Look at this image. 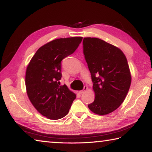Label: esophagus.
<instances>
[{
	"label": "esophagus",
	"mask_w": 152,
	"mask_h": 152,
	"mask_svg": "<svg viewBox=\"0 0 152 152\" xmlns=\"http://www.w3.org/2000/svg\"><path fill=\"white\" fill-rule=\"evenodd\" d=\"M87 89H88V86H84L83 90H82V91H80L79 93H80V94H83V93H84V92H85L87 91Z\"/></svg>",
	"instance_id": "1"
}]
</instances>
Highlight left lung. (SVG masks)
Wrapping results in <instances>:
<instances>
[{
    "label": "left lung",
    "mask_w": 152,
    "mask_h": 152,
    "mask_svg": "<svg viewBox=\"0 0 152 152\" xmlns=\"http://www.w3.org/2000/svg\"><path fill=\"white\" fill-rule=\"evenodd\" d=\"M83 52L95 93L94 102L88 107L95 114H109L124 101L130 88L127 58L119 48L96 37L84 38Z\"/></svg>",
    "instance_id": "8db88e82"
}]
</instances>
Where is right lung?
Instances as JSON below:
<instances>
[{"instance_id": "right-lung-1", "label": "right lung", "mask_w": 152, "mask_h": 152, "mask_svg": "<svg viewBox=\"0 0 152 152\" xmlns=\"http://www.w3.org/2000/svg\"><path fill=\"white\" fill-rule=\"evenodd\" d=\"M82 37L60 38L38 49L26 70L27 94L36 110L48 119L65 117L76 95L66 85L60 86L61 61L73 53Z\"/></svg>"}]
</instances>
